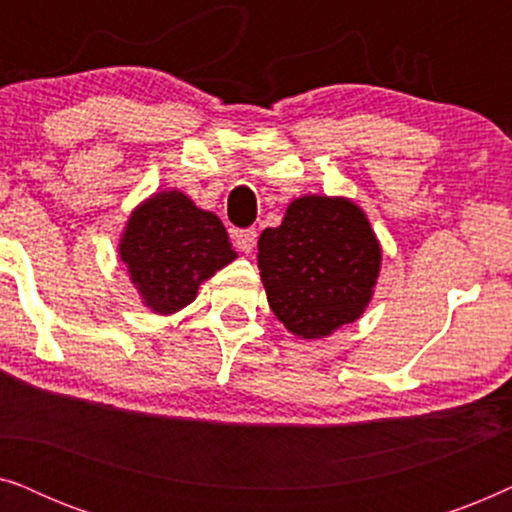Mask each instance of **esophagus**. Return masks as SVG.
Returning <instances> with one entry per match:
<instances>
[{
    "label": "esophagus",
    "instance_id": "1",
    "mask_svg": "<svg viewBox=\"0 0 512 512\" xmlns=\"http://www.w3.org/2000/svg\"><path fill=\"white\" fill-rule=\"evenodd\" d=\"M256 237H258V233H256L254 228L235 230V233H233V240H235V244H237V249L244 251V254H251V251H254V247H256Z\"/></svg>",
    "mask_w": 512,
    "mask_h": 512
}]
</instances>
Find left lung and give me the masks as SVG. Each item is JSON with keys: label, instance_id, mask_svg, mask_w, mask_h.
Segmentation results:
<instances>
[{"label": "left lung", "instance_id": "obj_1", "mask_svg": "<svg viewBox=\"0 0 512 512\" xmlns=\"http://www.w3.org/2000/svg\"><path fill=\"white\" fill-rule=\"evenodd\" d=\"M382 263L359 205L303 195L258 240V270L275 317L303 340L326 338L366 310Z\"/></svg>", "mask_w": 512, "mask_h": 512}]
</instances>
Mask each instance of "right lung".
Instances as JSON below:
<instances>
[{"label": "right lung", "instance_id": "add662e5", "mask_svg": "<svg viewBox=\"0 0 512 512\" xmlns=\"http://www.w3.org/2000/svg\"><path fill=\"white\" fill-rule=\"evenodd\" d=\"M118 256L156 314L191 305L200 284L237 258L219 216L179 191L151 195L130 214Z\"/></svg>", "mask_w": 512, "mask_h": 512}]
</instances>
